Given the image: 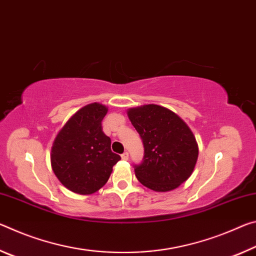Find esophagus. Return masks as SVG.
<instances>
[{
    "mask_svg": "<svg viewBox=\"0 0 256 256\" xmlns=\"http://www.w3.org/2000/svg\"><path fill=\"white\" fill-rule=\"evenodd\" d=\"M121 158H122V160H128V158H129V153L128 152H124L122 156H121Z\"/></svg>",
    "mask_w": 256,
    "mask_h": 256,
    "instance_id": "34e87169",
    "label": "esophagus"
}]
</instances>
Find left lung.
<instances>
[{
  "mask_svg": "<svg viewBox=\"0 0 256 256\" xmlns=\"http://www.w3.org/2000/svg\"><path fill=\"white\" fill-rule=\"evenodd\" d=\"M128 118L144 144L142 164L135 174L154 192H170L190 177L198 158V145L190 128L169 108L146 104L127 110Z\"/></svg>",
  "mask_w": 256,
  "mask_h": 256,
  "instance_id": "left-lung-1",
  "label": "left lung"
}]
</instances>
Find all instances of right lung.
Instances as JSON below:
<instances>
[{
	"label": "right lung",
	"instance_id": "obj_1",
	"mask_svg": "<svg viewBox=\"0 0 256 256\" xmlns=\"http://www.w3.org/2000/svg\"><path fill=\"white\" fill-rule=\"evenodd\" d=\"M108 106L87 104L66 121L51 148V166L60 182L69 190L90 195L110 178L120 156L111 150L110 137L102 132Z\"/></svg>",
	"mask_w": 256,
	"mask_h": 256
}]
</instances>
